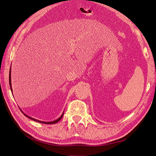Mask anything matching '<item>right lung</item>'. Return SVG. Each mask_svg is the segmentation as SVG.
<instances>
[{
	"mask_svg": "<svg viewBox=\"0 0 156 156\" xmlns=\"http://www.w3.org/2000/svg\"><path fill=\"white\" fill-rule=\"evenodd\" d=\"M9 85H10V87H11V91H12V88H11V69H10V71H9ZM23 113V114L24 116H25L26 117H27V118H30V119H32V120H34V121H37V122H41V123H44V124H55V123H56V122H57L58 121H59L61 119V118H62V116H63V114H64V113L62 114L61 115V116L59 118H58L57 119H56V120H55V121H51V122H45V121H39V120H37V119H34V118H31V117H30V116H28V115H27V114H24L21 110H20Z\"/></svg>",
	"mask_w": 156,
	"mask_h": 156,
	"instance_id": "1",
	"label": "right lung"
}]
</instances>
